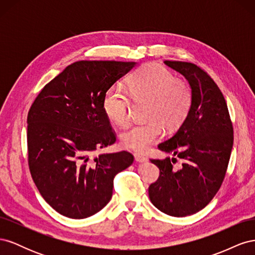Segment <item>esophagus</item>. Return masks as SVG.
<instances>
[{
    "label": "esophagus",
    "instance_id": "obj_1",
    "mask_svg": "<svg viewBox=\"0 0 255 255\" xmlns=\"http://www.w3.org/2000/svg\"><path fill=\"white\" fill-rule=\"evenodd\" d=\"M134 157H135V160L138 161V163H143V161L146 160V157L141 155L139 153H134Z\"/></svg>",
    "mask_w": 255,
    "mask_h": 255
}]
</instances>
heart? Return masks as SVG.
<instances>
[{
  "label": "heart",
  "mask_w": 255,
  "mask_h": 255,
  "mask_svg": "<svg viewBox=\"0 0 255 255\" xmlns=\"http://www.w3.org/2000/svg\"><path fill=\"white\" fill-rule=\"evenodd\" d=\"M127 89L135 101H146L144 119L123 130V146L138 152L148 150L165 128H179L190 111L192 90L187 82L157 63L146 64L129 75ZM127 91L113 86L103 97V111L116 125L126 126L130 118V99Z\"/></svg>",
  "instance_id": "heart-1"
}]
</instances>
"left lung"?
<instances>
[{
	"instance_id": "left-lung-1",
	"label": "left lung",
	"mask_w": 255,
	"mask_h": 255,
	"mask_svg": "<svg viewBox=\"0 0 255 255\" xmlns=\"http://www.w3.org/2000/svg\"><path fill=\"white\" fill-rule=\"evenodd\" d=\"M164 63L187 79L192 104L175 134L158 148L175 157L151 158L159 176L149 186V198L160 212L185 217L201 211L225 180L233 146V126L217 84L201 67L187 61ZM180 158L182 167L173 164Z\"/></svg>"
}]
</instances>
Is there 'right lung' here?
Returning a JSON list of instances; mask_svg holds the SVG:
<instances>
[{
	"instance_id": "right-lung-1",
	"label": "right lung",
	"mask_w": 255,
	"mask_h": 255,
	"mask_svg": "<svg viewBox=\"0 0 255 255\" xmlns=\"http://www.w3.org/2000/svg\"><path fill=\"white\" fill-rule=\"evenodd\" d=\"M133 61L81 60L49 82L27 115V163L40 195L73 219L100 212L113 196L114 177L132 165L128 151L101 154L117 136L103 97Z\"/></svg>"
}]
</instances>
